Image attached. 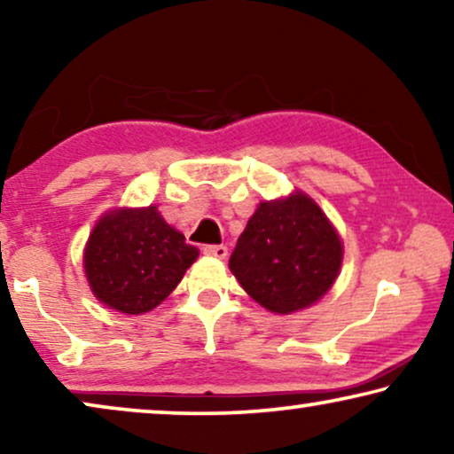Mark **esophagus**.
Listing matches in <instances>:
<instances>
[{
    "label": "esophagus",
    "instance_id": "1",
    "mask_svg": "<svg viewBox=\"0 0 454 454\" xmlns=\"http://www.w3.org/2000/svg\"><path fill=\"white\" fill-rule=\"evenodd\" d=\"M202 252L215 258H227V246H204Z\"/></svg>",
    "mask_w": 454,
    "mask_h": 454
}]
</instances>
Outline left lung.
<instances>
[{
	"label": "left lung",
	"instance_id": "8db88e82",
	"mask_svg": "<svg viewBox=\"0 0 454 454\" xmlns=\"http://www.w3.org/2000/svg\"><path fill=\"white\" fill-rule=\"evenodd\" d=\"M343 246L306 194L262 202L247 221L229 269L252 300L275 314L318 301L339 275Z\"/></svg>",
	"mask_w": 454,
	"mask_h": 454
}]
</instances>
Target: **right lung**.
<instances>
[{
	"label": "right lung",
	"instance_id": "add662e5",
	"mask_svg": "<svg viewBox=\"0 0 454 454\" xmlns=\"http://www.w3.org/2000/svg\"><path fill=\"white\" fill-rule=\"evenodd\" d=\"M198 258V247L167 225L157 207L117 210L97 223L84 269L92 294L123 314L157 308Z\"/></svg>",
	"mask_w": 454,
	"mask_h": 454
}]
</instances>
